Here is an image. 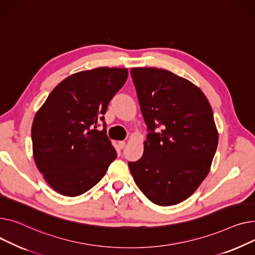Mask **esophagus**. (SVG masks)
<instances>
[{
    "label": "esophagus",
    "instance_id": "1",
    "mask_svg": "<svg viewBox=\"0 0 255 255\" xmlns=\"http://www.w3.org/2000/svg\"><path fill=\"white\" fill-rule=\"evenodd\" d=\"M125 146H126V142L125 141H119L118 142V147L121 148V149H124Z\"/></svg>",
    "mask_w": 255,
    "mask_h": 255
}]
</instances>
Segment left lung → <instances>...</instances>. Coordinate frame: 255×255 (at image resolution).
Listing matches in <instances>:
<instances>
[{
	"mask_svg": "<svg viewBox=\"0 0 255 255\" xmlns=\"http://www.w3.org/2000/svg\"><path fill=\"white\" fill-rule=\"evenodd\" d=\"M130 75L149 132L129 171L148 200L179 204L210 171L218 145L212 108L197 85L168 70L132 68Z\"/></svg>",
	"mask_w": 255,
	"mask_h": 255,
	"instance_id": "obj_1",
	"label": "left lung"
}]
</instances>
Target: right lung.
Instances as JSON below:
<instances>
[{
    "label": "right lung",
    "mask_w": 255,
    "mask_h": 255,
    "mask_svg": "<svg viewBox=\"0 0 255 255\" xmlns=\"http://www.w3.org/2000/svg\"><path fill=\"white\" fill-rule=\"evenodd\" d=\"M128 69L101 67L58 83L35 115L33 155L58 193L77 197L94 187L117 154L104 123L109 102L128 79Z\"/></svg>",
    "instance_id": "right-lung-1"
}]
</instances>
